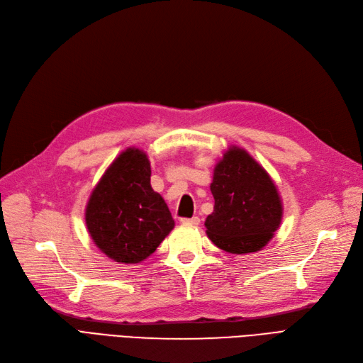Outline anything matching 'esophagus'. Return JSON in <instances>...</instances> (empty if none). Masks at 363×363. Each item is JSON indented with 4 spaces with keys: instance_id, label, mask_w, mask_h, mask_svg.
<instances>
[{
    "instance_id": "1",
    "label": "esophagus",
    "mask_w": 363,
    "mask_h": 363,
    "mask_svg": "<svg viewBox=\"0 0 363 363\" xmlns=\"http://www.w3.org/2000/svg\"><path fill=\"white\" fill-rule=\"evenodd\" d=\"M182 223L192 225V227H196V225H199V218H196V216H194V218H183Z\"/></svg>"
}]
</instances>
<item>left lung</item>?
<instances>
[{
  "mask_svg": "<svg viewBox=\"0 0 363 363\" xmlns=\"http://www.w3.org/2000/svg\"><path fill=\"white\" fill-rule=\"evenodd\" d=\"M210 191L215 207L206 219V233L222 251L257 252L279 228L284 210L277 186L246 150L233 145L223 153Z\"/></svg>",
  "mask_w": 363,
  "mask_h": 363,
  "instance_id": "left-lung-1",
  "label": "left lung"
}]
</instances>
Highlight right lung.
<instances>
[{
	"label": "right lung",
	"instance_id": "1",
	"mask_svg": "<svg viewBox=\"0 0 363 363\" xmlns=\"http://www.w3.org/2000/svg\"><path fill=\"white\" fill-rule=\"evenodd\" d=\"M150 160L140 148L124 150L93 189L85 223L94 245L121 264L152 255L174 228L171 211L150 184Z\"/></svg>",
	"mask_w": 363,
	"mask_h": 363
}]
</instances>
